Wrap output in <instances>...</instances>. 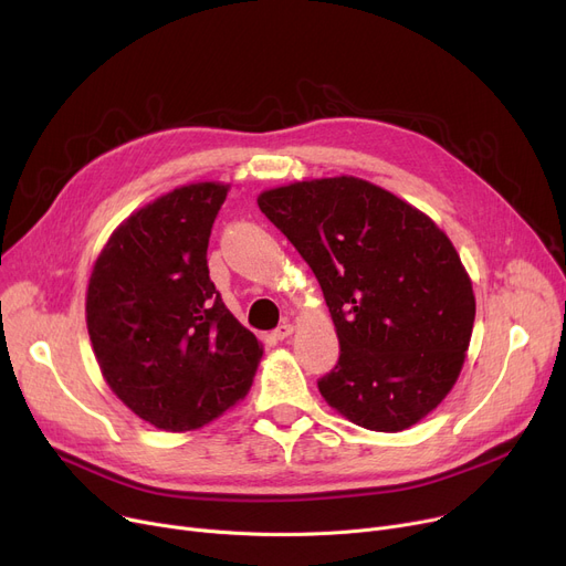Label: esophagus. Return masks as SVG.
Segmentation results:
<instances>
[{"instance_id": "34e87169", "label": "esophagus", "mask_w": 566, "mask_h": 566, "mask_svg": "<svg viewBox=\"0 0 566 566\" xmlns=\"http://www.w3.org/2000/svg\"><path fill=\"white\" fill-rule=\"evenodd\" d=\"M293 325L291 323H284V325H280V328L277 331H273V339L275 342H282V339H286V337H291L293 335Z\"/></svg>"}]
</instances>
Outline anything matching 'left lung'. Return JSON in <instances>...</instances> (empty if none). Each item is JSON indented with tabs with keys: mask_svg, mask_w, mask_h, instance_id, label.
<instances>
[{
	"mask_svg": "<svg viewBox=\"0 0 566 566\" xmlns=\"http://www.w3.org/2000/svg\"><path fill=\"white\" fill-rule=\"evenodd\" d=\"M256 203L314 271L339 337L318 392L353 424L397 433L424 420L463 369L472 282L427 213L365 178H310Z\"/></svg>",
	"mask_w": 566,
	"mask_h": 566,
	"instance_id": "left-lung-1",
	"label": "left lung"
}]
</instances>
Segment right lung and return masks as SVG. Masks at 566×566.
<instances>
[{
  "mask_svg": "<svg viewBox=\"0 0 566 566\" xmlns=\"http://www.w3.org/2000/svg\"><path fill=\"white\" fill-rule=\"evenodd\" d=\"M229 184L199 181L118 224L86 284V331L109 390L139 420L195 431L243 401L261 342L208 277V235Z\"/></svg>",
  "mask_w": 566,
  "mask_h": 566,
  "instance_id": "right-lung-1",
  "label": "right lung"
}]
</instances>
